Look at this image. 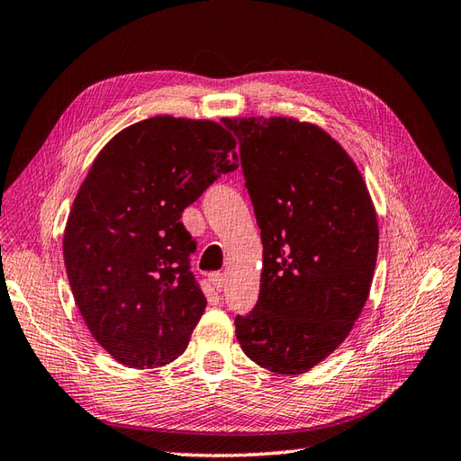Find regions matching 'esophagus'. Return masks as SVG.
I'll list each match as a JSON object with an SVG mask.
<instances>
[{"label": "esophagus", "instance_id": "34e87169", "mask_svg": "<svg viewBox=\"0 0 461 461\" xmlns=\"http://www.w3.org/2000/svg\"><path fill=\"white\" fill-rule=\"evenodd\" d=\"M224 282H227V279H224L222 274H212L211 276V284H212V287H215L217 291H221L224 287Z\"/></svg>", "mask_w": 461, "mask_h": 461}]
</instances>
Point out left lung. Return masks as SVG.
<instances>
[{
    "label": "left lung",
    "mask_w": 461,
    "mask_h": 461,
    "mask_svg": "<svg viewBox=\"0 0 461 461\" xmlns=\"http://www.w3.org/2000/svg\"><path fill=\"white\" fill-rule=\"evenodd\" d=\"M264 244L260 297L237 340L269 372H311L366 305L379 227L367 185L327 131L294 117H232Z\"/></svg>",
    "instance_id": "8db88e82"
}]
</instances>
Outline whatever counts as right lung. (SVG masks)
I'll use <instances>...</instances> for the list:
<instances>
[{"instance_id":"obj_1","label":"right lung","mask_w":461,"mask_h":461,"mask_svg":"<svg viewBox=\"0 0 461 461\" xmlns=\"http://www.w3.org/2000/svg\"><path fill=\"white\" fill-rule=\"evenodd\" d=\"M227 119L156 115L111 139L77 189L64 264L97 344L134 369L182 356L207 299L189 272L182 212L239 167Z\"/></svg>"}]
</instances>
